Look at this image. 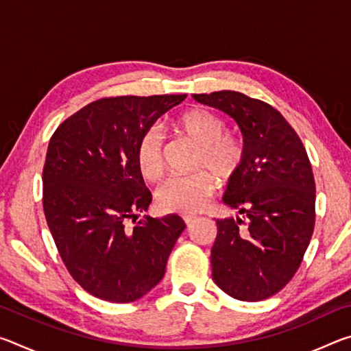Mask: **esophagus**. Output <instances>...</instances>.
Wrapping results in <instances>:
<instances>
[{"label": "esophagus", "instance_id": "1", "mask_svg": "<svg viewBox=\"0 0 351 351\" xmlns=\"http://www.w3.org/2000/svg\"><path fill=\"white\" fill-rule=\"evenodd\" d=\"M182 219H184V223L190 226L195 221V219H197V215H190V213H186V215H182Z\"/></svg>", "mask_w": 351, "mask_h": 351}]
</instances>
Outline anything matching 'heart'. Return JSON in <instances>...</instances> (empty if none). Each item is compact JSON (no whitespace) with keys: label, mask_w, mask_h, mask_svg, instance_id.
<instances>
[{"label":"heart","mask_w":351,"mask_h":351,"mask_svg":"<svg viewBox=\"0 0 351 351\" xmlns=\"http://www.w3.org/2000/svg\"><path fill=\"white\" fill-rule=\"evenodd\" d=\"M178 132L186 134L199 147L197 169H209L219 178L232 176L243 161V145L232 134H223L224 122L206 110H189L176 119ZM136 162L147 181H156L162 175V133L153 127L142 136ZM217 187L209 171H197L187 176H173L159 186L158 204L169 212H197L207 204Z\"/></svg>","instance_id":"heart-1"}]
</instances>
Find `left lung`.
Listing matches in <instances>:
<instances>
[{"instance_id":"left-lung-1","label":"left lung","mask_w":351,"mask_h":351,"mask_svg":"<svg viewBox=\"0 0 351 351\" xmlns=\"http://www.w3.org/2000/svg\"><path fill=\"white\" fill-rule=\"evenodd\" d=\"M232 117L243 161L223 195L240 219H217L212 278L239 300L268 299L299 269L314 230L316 184L304 144L271 105L237 91L193 94Z\"/></svg>"}]
</instances>
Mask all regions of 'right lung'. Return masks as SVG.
Listing matches in <instances>:
<instances>
[{
    "label": "right lung",
    "mask_w": 351,
    "mask_h": 351,
    "mask_svg": "<svg viewBox=\"0 0 351 351\" xmlns=\"http://www.w3.org/2000/svg\"><path fill=\"white\" fill-rule=\"evenodd\" d=\"M187 96H121L83 106L56 130L43 169V209L69 274L102 300L127 304L162 280L186 223L147 212L136 162L142 136Z\"/></svg>",
    "instance_id": "obj_1"
}]
</instances>
